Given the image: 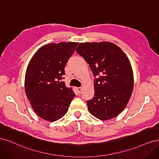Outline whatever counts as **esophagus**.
Wrapping results in <instances>:
<instances>
[{
	"mask_svg": "<svg viewBox=\"0 0 159 159\" xmlns=\"http://www.w3.org/2000/svg\"><path fill=\"white\" fill-rule=\"evenodd\" d=\"M77 90H78V92L79 93H81V91H82V88H77Z\"/></svg>",
	"mask_w": 159,
	"mask_h": 159,
	"instance_id": "obj_1",
	"label": "esophagus"
}]
</instances>
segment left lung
Returning a JSON list of instances; mask_svg holds the SVG:
<instances>
[{"label":"left lung","mask_w":159,"mask_h":159,"mask_svg":"<svg viewBox=\"0 0 159 159\" xmlns=\"http://www.w3.org/2000/svg\"><path fill=\"white\" fill-rule=\"evenodd\" d=\"M76 51L89 64L94 77H98L94 80L95 97L87 102L88 111L102 121L117 117L133 89V71L127 56L109 42H83Z\"/></svg>","instance_id":"8db88e82"}]
</instances>
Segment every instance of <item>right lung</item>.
I'll return each mask as SVG.
<instances>
[{
  "instance_id": "right-lung-1",
  "label": "right lung",
  "mask_w": 159,
  "mask_h": 159,
  "mask_svg": "<svg viewBox=\"0 0 159 159\" xmlns=\"http://www.w3.org/2000/svg\"><path fill=\"white\" fill-rule=\"evenodd\" d=\"M78 42L50 43L35 53L27 66L25 88L32 109L40 118L54 122L66 115L75 93L61 81L65 66Z\"/></svg>"
}]
</instances>
